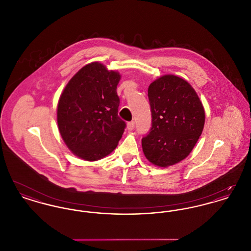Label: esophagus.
Returning a JSON list of instances; mask_svg holds the SVG:
<instances>
[{
  "label": "esophagus",
  "mask_w": 251,
  "mask_h": 251,
  "mask_svg": "<svg viewBox=\"0 0 251 251\" xmlns=\"http://www.w3.org/2000/svg\"><path fill=\"white\" fill-rule=\"evenodd\" d=\"M127 129H128L129 131H131V130L134 129V121L128 122V124H127Z\"/></svg>",
  "instance_id": "obj_1"
}]
</instances>
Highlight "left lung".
Returning a JSON list of instances; mask_svg holds the SVG:
<instances>
[{"label":"left lung","mask_w":251,"mask_h":251,"mask_svg":"<svg viewBox=\"0 0 251 251\" xmlns=\"http://www.w3.org/2000/svg\"><path fill=\"white\" fill-rule=\"evenodd\" d=\"M148 96L152 126L142 138L144 154L157 167L173 166L190 154L201 135L202 102L191 84L173 74L154 80Z\"/></svg>","instance_id":"1"}]
</instances>
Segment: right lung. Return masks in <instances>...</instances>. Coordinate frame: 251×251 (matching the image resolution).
Instances as JSON below:
<instances>
[{"label": "right lung", "mask_w": 251, "mask_h": 251, "mask_svg": "<svg viewBox=\"0 0 251 251\" xmlns=\"http://www.w3.org/2000/svg\"><path fill=\"white\" fill-rule=\"evenodd\" d=\"M120 78V72L92 62L65 86L57 104V125L63 141L74 155L98 161L117 148L126 126L118 115Z\"/></svg>", "instance_id": "1"}]
</instances>
